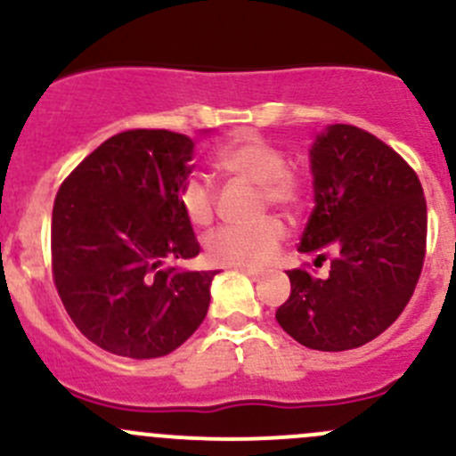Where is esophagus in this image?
<instances>
[{"label": "esophagus", "instance_id": "34e87169", "mask_svg": "<svg viewBox=\"0 0 456 456\" xmlns=\"http://www.w3.org/2000/svg\"><path fill=\"white\" fill-rule=\"evenodd\" d=\"M242 271H245V273L249 275V278L254 280V282H257V280H260L262 275H265V273H262V271H257V269H249V266H242Z\"/></svg>", "mask_w": 456, "mask_h": 456}]
</instances>
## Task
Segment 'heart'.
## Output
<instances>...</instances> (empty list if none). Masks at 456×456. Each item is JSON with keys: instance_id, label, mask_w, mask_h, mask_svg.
<instances>
[{"instance_id": "b5f03b06", "label": "heart", "mask_w": 456, "mask_h": 456, "mask_svg": "<svg viewBox=\"0 0 456 456\" xmlns=\"http://www.w3.org/2000/svg\"><path fill=\"white\" fill-rule=\"evenodd\" d=\"M214 167L236 181L257 185L260 207L293 209L302 199V183L287 169V156L257 134H240L214 154ZM178 205L191 224L205 227L216 211V191L199 174L183 178L176 190ZM287 238L282 220L266 216L249 224H224L205 238L211 262L233 266L266 265Z\"/></svg>"}]
</instances>
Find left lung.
Returning a JSON list of instances; mask_svg holds the SVG:
<instances>
[{"label":"left lung","mask_w":456,"mask_h":456,"mask_svg":"<svg viewBox=\"0 0 456 456\" xmlns=\"http://www.w3.org/2000/svg\"><path fill=\"white\" fill-rule=\"evenodd\" d=\"M311 156L315 207L300 240L329 275L287 271L291 296L278 324L302 346L348 351L384 333L417 287L426 257L428 211L415 169L355 126L326 127Z\"/></svg>","instance_id":"obj_1"}]
</instances>
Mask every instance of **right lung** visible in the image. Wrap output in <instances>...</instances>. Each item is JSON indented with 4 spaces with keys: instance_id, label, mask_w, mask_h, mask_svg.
I'll list each match as a JSON object with an SVG mask.
<instances>
[{
    "instance_id": "right-lung-1",
    "label": "right lung",
    "mask_w": 456,
    "mask_h": 456,
    "mask_svg": "<svg viewBox=\"0 0 456 456\" xmlns=\"http://www.w3.org/2000/svg\"><path fill=\"white\" fill-rule=\"evenodd\" d=\"M191 156L190 136L127 130L101 142L59 187L54 287L77 329L103 351L163 357L205 320L216 271L165 266L200 251L176 199Z\"/></svg>"
}]
</instances>
